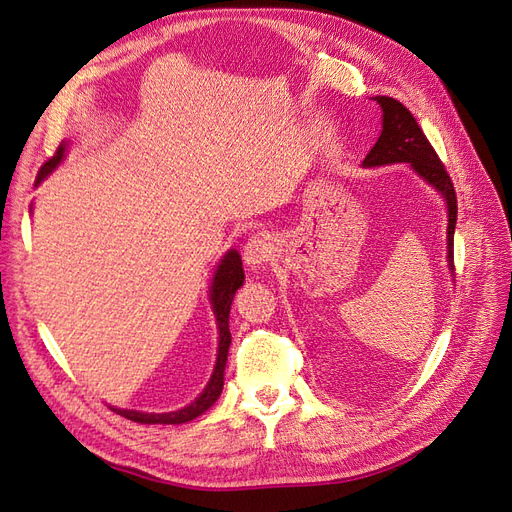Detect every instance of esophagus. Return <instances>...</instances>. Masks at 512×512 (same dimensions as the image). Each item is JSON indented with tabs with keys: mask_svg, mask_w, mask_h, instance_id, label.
<instances>
[{
	"mask_svg": "<svg viewBox=\"0 0 512 512\" xmlns=\"http://www.w3.org/2000/svg\"><path fill=\"white\" fill-rule=\"evenodd\" d=\"M275 254V243L271 235H265V232H260V235H254L250 241L245 243V250H243V260L245 265L250 269H260L265 267L267 262L273 258Z\"/></svg>",
	"mask_w": 512,
	"mask_h": 512,
	"instance_id": "34e87169",
	"label": "esophagus"
}]
</instances>
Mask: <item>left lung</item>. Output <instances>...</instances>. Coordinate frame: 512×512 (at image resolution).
<instances>
[{
  "label": "left lung",
  "mask_w": 512,
  "mask_h": 512,
  "mask_svg": "<svg viewBox=\"0 0 512 512\" xmlns=\"http://www.w3.org/2000/svg\"><path fill=\"white\" fill-rule=\"evenodd\" d=\"M382 111V132L363 160V168L408 164L414 173L436 190L446 207V262L453 273V239L457 224V196L436 151L408 108L389 96L371 98Z\"/></svg>",
  "instance_id": "1"
}]
</instances>
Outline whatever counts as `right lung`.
Returning a JSON list of instances; mask_svg holds the SVG:
<instances>
[{
    "label": "right lung",
    "mask_w": 512,
    "mask_h": 512,
    "mask_svg": "<svg viewBox=\"0 0 512 512\" xmlns=\"http://www.w3.org/2000/svg\"><path fill=\"white\" fill-rule=\"evenodd\" d=\"M68 141H64L59 145L55 156L46 162L40 168V175L36 185H40L46 177H49L53 170L64 162L66 153H68ZM32 211V209H29ZM245 282V273H243V262H241V254L237 250H228L218 265H215L211 284H209V303L213 309L215 316V324H218V356H215V365H213V374L207 382V386L200 395L190 401L188 406H183L179 410L173 412H141V410H126V408H115L113 412H117L119 416L128 418V421L134 423H145V425H181V423H190L194 421L196 416L203 414L205 410H209L215 401H218L222 389H224V369H226V361H228V348H230V329H228V316H230V305L232 299H235L237 290L243 286Z\"/></svg>",
    "instance_id": "obj_1"
}]
</instances>
